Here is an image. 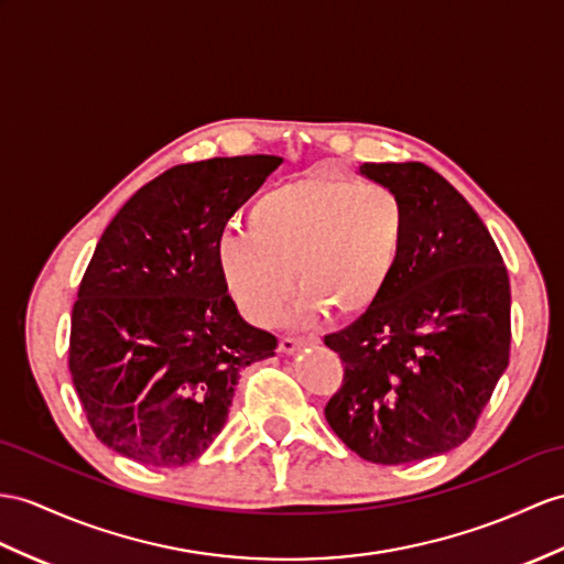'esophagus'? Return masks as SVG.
Listing matches in <instances>:
<instances>
[{"mask_svg": "<svg viewBox=\"0 0 564 564\" xmlns=\"http://www.w3.org/2000/svg\"><path fill=\"white\" fill-rule=\"evenodd\" d=\"M313 339H296V337H282L280 339V351L282 354H296L301 347H306V345H311Z\"/></svg>", "mask_w": 564, "mask_h": 564, "instance_id": "34e87169", "label": "esophagus"}]
</instances>
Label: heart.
Wrapping results in <instances>:
<instances>
[{
    "label": "heart",
    "mask_w": 564,
    "mask_h": 564,
    "mask_svg": "<svg viewBox=\"0 0 564 564\" xmlns=\"http://www.w3.org/2000/svg\"><path fill=\"white\" fill-rule=\"evenodd\" d=\"M406 239L402 198L386 186L308 174L270 188L249 210V229H229L217 265L229 296L256 325H272L301 290L292 311L306 323L325 308L354 318L390 290Z\"/></svg>",
    "instance_id": "obj_1"
}]
</instances>
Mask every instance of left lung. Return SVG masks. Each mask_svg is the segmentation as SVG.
Here are the masks:
<instances>
[{
    "label": "left lung",
    "mask_w": 564,
    "mask_h": 564,
    "mask_svg": "<svg viewBox=\"0 0 564 564\" xmlns=\"http://www.w3.org/2000/svg\"><path fill=\"white\" fill-rule=\"evenodd\" d=\"M359 174L402 198L406 239L390 290L323 339L345 364L325 419L366 462H423L471 435L510 364V278L484 219L435 170L364 162Z\"/></svg>",
    "instance_id": "left-lung-1"
}]
</instances>
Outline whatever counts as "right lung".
I'll use <instances>...</instances> for the list:
<instances>
[{"mask_svg":"<svg viewBox=\"0 0 564 564\" xmlns=\"http://www.w3.org/2000/svg\"><path fill=\"white\" fill-rule=\"evenodd\" d=\"M278 155L178 164L121 205L72 313L68 370L93 433L158 469L198 459L225 429L241 370L278 339L241 318L217 265L227 219Z\"/></svg>","mask_w":564,"mask_h":564,"instance_id":"right-lung-1","label":"right lung"}]
</instances>
